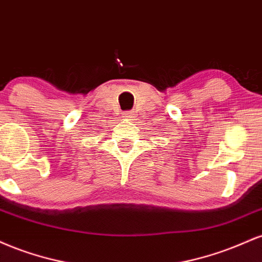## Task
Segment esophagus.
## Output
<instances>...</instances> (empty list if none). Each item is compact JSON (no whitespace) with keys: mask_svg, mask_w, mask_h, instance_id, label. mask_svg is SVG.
Listing matches in <instances>:
<instances>
[{"mask_svg":"<svg viewBox=\"0 0 262 262\" xmlns=\"http://www.w3.org/2000/svg\"><path fill=\"white\" fill-rule=\"evenodd\" d=\"M133 116H134L133 111H125V112H123V117H125V118H132Z\"/></svg>","mask_w":262,"mask_h":262,"instance_id":"obj_1","label":"esophagus"}]
</instances>
